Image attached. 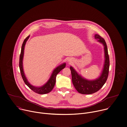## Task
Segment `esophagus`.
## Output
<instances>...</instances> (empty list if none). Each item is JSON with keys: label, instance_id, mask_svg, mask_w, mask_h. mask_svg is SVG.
<instances>
[{"label": "esophagus", "instance_id": "34e87169", "mask_svg": "<svg viewBox=\"0 0 127 127\" xmlns=\"http://www.w3.org/2000/svg\"><path fill=\"white\" fill-rule=\"evenodd\" d=\"M68 63H69V64H70V63H72V60L71 59H69L68 60Z\"/></svg>", "mask_w": 127, "mask_h": 127}]
</instances>
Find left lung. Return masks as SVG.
<instances>
[{"label": "left lung", "instance_id": "8db88e82", "mask_svg": "<svg viewBox=\"0 0 127 127\" xmlns=\"http://www.w3.org/2000/svg\"><path fill=\"white\" fill-rule=\"evenodd\" d=\"M95 38L97 42L104 46V63L103 67L100 76L93 80H88L79 74L72 66H70L72 83L76 90L83 94H91L100 89L105 83L109 73V57L106 43L103 38L98 34H95Z\"/></svg>", "mask_w": 127, "mask_h": 127}]
</instances>
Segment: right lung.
<instances>
[{"label":"right lung","instance_id":"obj_1","mask_svg":"<svg viewBox=\"0 0 127 127\" xmlns=\"http://www.w3.org/2000/svg\"><path fill=\"white\" fill-rule=\"evenodd\" d=\"M30 37V35H29L24 41L22 48L21 54L20 55V59H19V68L20 70V72L22 77V78L25 82V83L33 91L35 92L40 94H45L50 92L52 89H53L56 81V76L57 74L65 67L66 64L65 63L60 64L58 66H57L56 68H55L50 77L48 81L43 85L41 86H35L30 83L28 81L27 78H26L25 74L24 73V71L23 70V60L24 57V48L25 46L26 45V42L28 40Z\"/></svg>","mask_w":127,"mask_h":127}]
</instances>
